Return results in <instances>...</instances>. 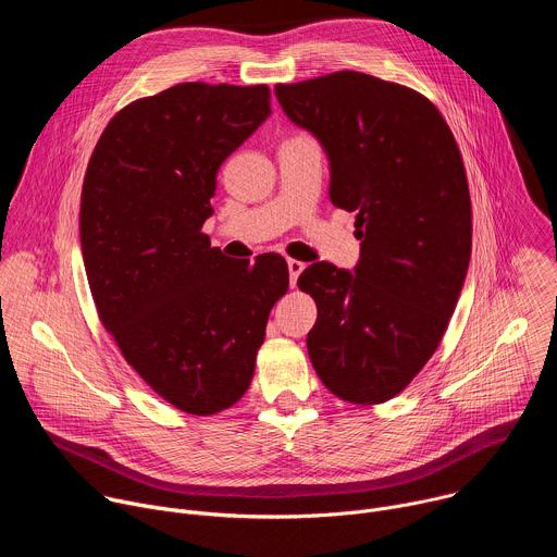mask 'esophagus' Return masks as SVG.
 <instances>
[{
	"label": "esophagus",
	"instance_id": "esophagus-1",
	"mask_svg": "<svg viewBox=\"0 0 557 557\" xmlns=\"http://www.w3.org/2000/svg\"><path fill=\"white\" fill-rule=\"evenodd\" d=\"M306 269V264L304 262H299V260H288V273H290V286L295 288V284H297V277L301 275V271Z\"/></svg>",
	"mask_w": 557,
	"mask_h": 557
}]
</instances>
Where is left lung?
Returning <instances> with one entry per match:
<instances>
[{"label":"left lung","instance_id":"1","mask_svg":"<svg viewBox=\"0 0 557 557\" xmlns=\"http://www.w3.org/2000/svg\"><path fill=\"white\" fill-rule=\"evenodd\" d=\"M286 116L320 138L331 200L355 211V273L310 264L306 337L322 383L355 406L404 392L436 352L471 256V200L454 134L421 92L342 70L277 84Z\"/></svg>","mask_w":557,"mask_h":557}]
</instances>
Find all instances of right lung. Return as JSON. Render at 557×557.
I'll return each instance as SVG.
<instances>
[{
  "instance_id": "add662e5",
  "label": "right lung",
  "mask_w": 557,
  "mask_h": 557,
  "mask_svg": "<svg viewBox=\"0 0 557 557\" xmlns=\"http://www.w3.org/2000/svg\"><path fill=\"white\" fill-rule=\"evenodd\" d=\"M269 114L264 84H178L119 110L86 170L78 231L99 320L138 376L187 414L243 399L288 290L282 256L231 260L202 233L220 165Z\"/></svg>"
}]
</instances>
